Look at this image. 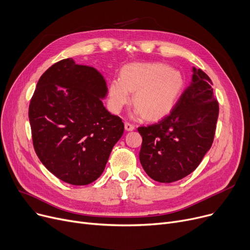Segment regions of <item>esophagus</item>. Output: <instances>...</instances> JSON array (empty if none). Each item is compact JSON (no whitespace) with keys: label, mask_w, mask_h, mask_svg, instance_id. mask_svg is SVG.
Instances as JSON below:
<instances>
[{"label":"esophagus","mask_w":250,"mask_h":250,"mask_svg":"<svg viewBox=\"0 0 250 250\" xmlns=\"http://www.w3.org/2000/svg\"><path fill=\"white\" fill-rule=\"evenodd\" d=\"M125 130H127V132H130V130L135 129V125L126 122V123H125Z\"/></svg>","instance_id":"1"}]
</instances>
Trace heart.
<instances>
[{"label":"heart","instance_id":"heart-1","mask_svg":"<svg viewBox=\"0 0 250 250\" xmlns=\"http://www.w3.org/2000/svg\"><path fill=\"white\" fill-rule=\"evenodd\" d=\"M185 83L182 73L166 63H130L124 68L122 78H114L109 83V107L118 113L130 101V92H135L134 115L159 120L173 109Z\"/></svg>","mask_w":250,"mask_h":250}]
</instances>
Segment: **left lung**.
<instances>
[{"mask_svg":"<svg viewBox=\"0 0 250 250\" xmlns=\"http://www.w3.org/2000/svg\"><path fill=\"white\" fill-rule=\"evenodd\" d=\"M212 81L192 68L191 81L173 110L158 124L141 126L140 162L155 181L170 183L190 174L211 148L219 115Z\"/></svg>","mask_w":250,"mask_h":250,"instance_id":"obj_1","label":"left lung"}]
</instances>
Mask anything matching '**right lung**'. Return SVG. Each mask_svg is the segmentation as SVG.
<instances>
[{
	"instance_id": "obj_1",
	"label": "right lung",
	"mask_w": 250,
	"mask_h": 250,
	"mask_svg": "<svg viewBox=\"0 0 250 250\" xmlns=\"http://www.w3.org/2000/svg\"><path fill=\"white\" fill-rule=\"evenodd\" d=\"M107 84L93 67L64 59L39 79L29 105L33 147L59 179L86 186L104 171L125 125L104 107Z\"/></svg>"
}]
</instances>
